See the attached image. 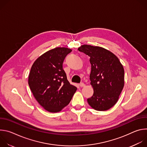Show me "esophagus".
Masks as SVG:
<instances>
[{
    "instance_id": "1",
    "label": "esophagus",
    "mask_w": 147,
    "mask_h": 147,
    "mask_svg": "<svg viewBox=\"0 0 147 147\" xmlns=\"http://www.w3.org/2000/svg\"><path fill=\"white\" fill-rule=\"evenodd\" d=\"M79 86H80L81 87H84L86 85H85V84H84V83L81 82V83H80V84H79Z\"/></svg>"
}]
</instances>
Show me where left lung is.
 <instances>
[{
    "label": "left lung",
    "mask_w": 147,
    "mask_h": 147,
    "mask_svg": "<svg viewBox=\"0 0 147 147\" xmlns=\"http://www.w3.org/2000/svg\"><path fill=\"white\" fill-rule=\"evenodd\" d=\"M78 50L90 57V79L94 94L87 99L88 104L98 111L109 109L117 102L124 87L123 65L116 55L102 47L83 45Z\"/></svg>",
    "instance_id": "obj_1"
}]
</instances>
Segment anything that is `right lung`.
Segmentation results:
<instances>
[{"mask_svg": "<svg viewBox=\"0 0 147 147\" xmlns=\"http://www.w3.org/2000/svg\"><path fill=\"white\" fill-rule=\"evenodd\" d=\"M71 51L67 48H54L39 56L31 67L28 85L38 102L49 112L61 111L77 90L63 69V63Z\"/></svg>", "mask_w": 147, "mask_h": 147, "instance_id": "obj_1", "label": "right lung"}]
</instances>
